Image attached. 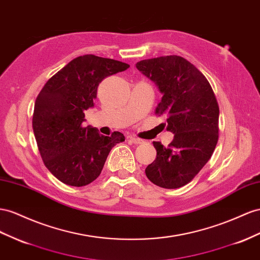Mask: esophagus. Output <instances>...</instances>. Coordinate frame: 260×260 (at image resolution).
Returning <instances> with one entry per match:
<instances>
[{"label": "esophagus", "mask_w": 260, "mask_h": 260, "mask_svg": "<svg viewBox=\"0 0 260 260\" xmlns=\"http://www.w3.org/2000/svg\"><path fill=\"white\" fill-rule=\"evenodd\" d=\"M131 142H133L135 144H141V143H143L144 141L142 139H139V138H136V137H129L128 138Z\"/></svg>", "instance_id": "34e87169"}]
</instances>
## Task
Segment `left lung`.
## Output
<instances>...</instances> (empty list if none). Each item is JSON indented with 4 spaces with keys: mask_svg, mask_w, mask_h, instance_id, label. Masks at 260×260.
I'll return each instance as SVG.
<instances>
[{
    "mask_svg": "<svg viewBox=\"0 0 260 260\" xmlns=\"http://www.w3.org/2000/svg\"><path fill=\"white\" fill-rule=\"evenodd\" d=\"M136 66L163 94L155 115L165 117L166 129L174 133L168 146L153 142L156 158L145 168L146 177L162 188L182 187L207 164L216 146V97L206 76L179 55L146 59Z\"/></svg>",
    "mask_w": 260,
    "mask_h": 260,
    "instance_id": "1",
    "label": "left lung"
}]
</instances>
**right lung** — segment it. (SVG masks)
Instances as JSON below:
<instances>
[{
	"mask_svg": "<svg viewBox=\"0 0 260 260\" xmlns=\"http://www.w3.org/2000/svg\"><path fill=\"white\" fill-rule=\"evenodd\" d=\"M129 67L114 59L82 55L49 79L38 94L34 135L46 167L63 184H90L101 175L110 150L124 141L121 132L105 137L82 122L84 111L94 106L100 83Z\"/></svg>",
	"mask_w": 260,
	"mask_h": 260,
	"instance_id": "obj_1",
	"label": "right lung"
}]
</instances>
